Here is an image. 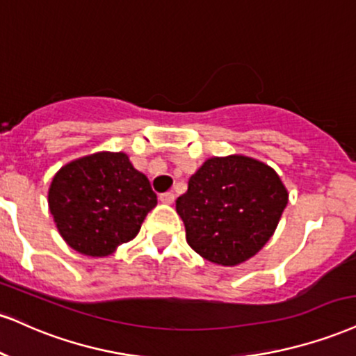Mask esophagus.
Wrapping results in <instances>:
<instances>
[{
    "label": "esophagus",
    "mask_w": 356,
    "mask_h": 356,
    "mask_svg": "<svg viewBox=\"0 0 356 356\" xmlns=\"http://www.w3.org/2000/svg\"><path fill=\"white\" fill-rule=\"evenodd\" d=\"M159 199H161V202H164V204H172L175 195H174V192H164V194L159 195Z\"/></svg>",
    "instance_id": "esophagus-1"
}]
</instances>
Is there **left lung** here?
<instances>
[{"mask_svg":"<svg viewBox=\"0 0 356 356\" xmlns=\"http://www.w3.org/2000/svg\"><path fill=\"white\" fill-rule=\"evenodd\" d=\"M289 194L275 170L250 157H212L175 200L187 243L209 262L238 265L275 232Z\"/></svg>","mask_w":356,"mask_h":356,"instance_id":"obj_1","label":"left lung"}]
</instances>
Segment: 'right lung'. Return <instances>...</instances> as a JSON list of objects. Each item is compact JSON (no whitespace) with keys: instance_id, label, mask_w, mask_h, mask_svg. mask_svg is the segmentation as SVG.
I'll list each match as a JSON object with an SVG mask.
<instances>
[{"instance_id":"add662e5","label":"right lung","mask_w":356,"mask_h":356,"mask_svg":"<svg viewBox=\"0 0 356 356\" xmlns=\"http://www.w3.org/2000/svg\"><path fill=\"white\" fill-rule=\"evenodd\" d=\"M48 202L64 241L84 255L106 257L136 237L157 195L126 154L97 152L59 169Z\"/></svg>"}]
</instances>
